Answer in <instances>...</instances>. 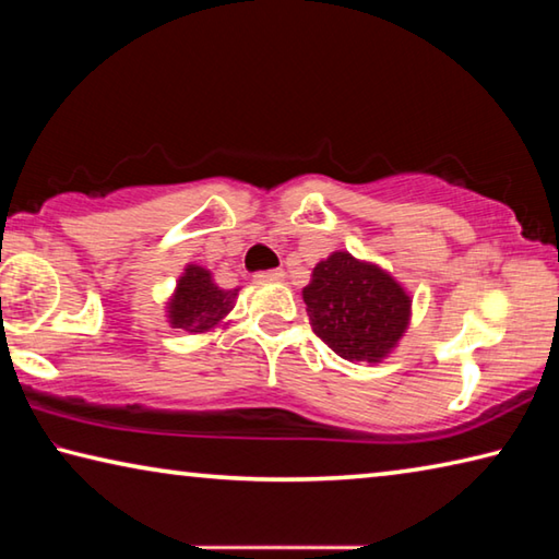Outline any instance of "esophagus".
<instances>
[{"label":"esophagus","instance_id":"1","mask_svg":"<svg viewBox=\"0 0 559 559\" xmlns=\"http://www.w3.org/2000/svg\"><path fill=\"white\" fill-rule=\"evenodd\" d=\"M259 283H273V281H283V271L281 269H271V271H259L257 276Z\"/></svg>","mask_w":559,"mask_h":559}]
</instances>
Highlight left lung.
<instances>
[{
	"label": "left lung",
	"instance_id": "left-lung-1",
	"mask_svg": "<svg viewBox=\"0 0 559 559\" xmlns=\"http://www.w3.org/2000/svg\"><path fill=\"white\" fill-rule=\"evenodd\" d=\"M302 300L313 333L349 362H380L409 323L412 300L400 283L345 251L318 263Z\"/></svg>",
	"mask_w": 559,
	"mask_h": 559
}]
</instances>
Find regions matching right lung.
Here are the masks:
<instances>
[{
  "instance_id": "right-lung-1",
  "label": "right lung",
  "mask_w": 559,
  "mask_h": 559,
  "mask_svg": "<svg viewBox=\"0 0 559 559\" xmlns=\"http://www.w3.org/2000/svg\"><path fill=\"white\" fill-rule=\"evenodd\" d=\"M239 288L224 290L212 281V273L189 266L177 283V293L169 302V323L187 333H206L229 313Z\"/></svg>"
}]
</instances>
